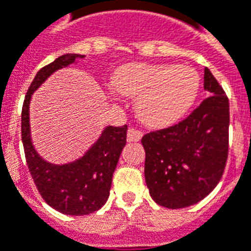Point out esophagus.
<instances>
[{
  "label": "esophagus",
  "instance_id": "34e87169",
  "mask_svg": "<svg viewBox=\"0 0 251 251\" xmlns=\"http://www.w3.org/2000/svg\"><path fill=\"white\" fill-rule=\"evenodd\" d=\"M143 137V132L139 130V129H133L130 127L127 130V141H140Z\"/></svg>",
  "mask_w": 251,
  "mask_h": 251
}]
</instances>
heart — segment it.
I'll return each instance as SVG.
<instances>
[{
  "mask_svg": "<svg viewBox=\"0 0 251 251\" xmlns=\"http://www.w3.org/2000/svg\"><path fill=\"white\" fill-rule=\"evenodd\" d=\"M114 88L139 99L137 112L148 126L172 125L190 110L199 90V76L188 67L170 64H127L119 68Z\"/></svg>",
  "mask_w": 251,
  "mask_h": 251,
  "instance_id": "b5f03b06",
  "label": "heart"
}]
</instances>
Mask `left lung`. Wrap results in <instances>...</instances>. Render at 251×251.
<instances>
[{"label":"left lung","instance_id":"obj_1","mask_svg":"<svg viewBox=\"0 0 251 251\" xmlns=\"http://www.w3.org/2000/svg\"><path fill=\"white\" fill-rule=\"evenodd\" d=\"M204 89L211 95L176 125L143 136L144 176L158 204L183 209L198 203L219 184L229 150V100L204 68Z\"/></svg>","mask_w":251,"mask_h":251}]
</instances>
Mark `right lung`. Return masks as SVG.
<instances>
[{
  "mask_svg": "<svg viewBox=\"0 0 251 251\" xmlns=\"http://www.w3.org/2000/svg\"><path fill=\"white\" fill-rule=\"evenodd\" d=\"M81 54L68 53L42 67L32 79L22 108V141L25 162L40 195L54 210L68 216H85L103 206L112 183L119 155L126 144L127 125L108 126L96 144L81 159L68 165H52L35 152L30 139L28 105L34 90L56 70L74 63Z\"/></svg>",
  "mask_w": 251,
  "mask_h": 251,
  "instance_id": "obj_1",
  "label": "right lung"
}]
</instances>
